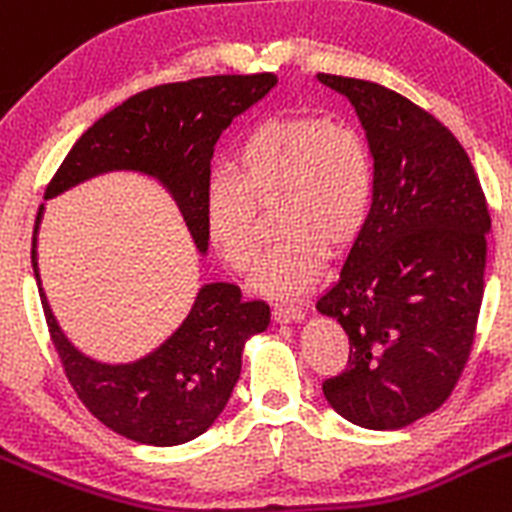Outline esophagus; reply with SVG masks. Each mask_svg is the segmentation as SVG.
I'll use <instances>...</instances> for the list:
<instances>
[{
	"instance_id": "34e87169",
	"label": "esophagus",
	"mask_w": 512,
	"mask_h": 512,
	"mask_svg": "<svg viewBox=\"0 0 512 512\" xmlns=\"http://www.w3.org/2000/svg\"><path fill=\"white\" fill-rule=\"evenodd\" d=\"M304 317V309L297 304H276L274 307V320L276 322H297Z\"/></svg>"
}]
</instances>
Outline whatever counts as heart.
Returning <instances> with one entry per match:
<instances>
[{"mask_svg": "<svg viewBox=\"0 0 512 512\" xmlns=\"http://www.w3.org/2000/svg\"><path fill=\"white\" fill-rule=\"evenodd\" d=\"M276 203L284 236L266 253L256 287L274 297L307 292L327 259L363 233L375 198L373 157L363 134L320 116H281L248 131L233 170L205 187V228L233 271L253 269L261 253L259 205Z\"/></svg>", "mask_w": 512, "mask_h": 512, "instance_id": "b5f03b06", "label": "heart"}]
</instances>
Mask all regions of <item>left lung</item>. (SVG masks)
I'll list each match as a JSON object with an SVG mask.
<instances>
[{
    "mask_svg": "<svg viewBox=\"0 0 512 512\" xmlns=\"http://www.w3.org/2000/svg\"><path fill=\"white\" fill-rule=\"evenodd\" d=\"M317 78L350 98L375 162L368 223L317 299L350 337L348 365L322 391L353 424L403 429L452 396L470 360L490 210L464 147L429 111L378 83Z\"/></svg>",
    "mask_w": 512,
    "mask_h": 512,
    "instance_id": "1",
    "label": "left lung"
}]
</instances>
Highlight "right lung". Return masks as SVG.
Returning a JSON list of instances; mask_svg holds the SVG:
<instances>
[{
	"label": "right lung",
	"mask_w": 512,
	"mask_h": 512,
	"mask_svg": "<svg viewBox=\"0 0 512 512\" xmlns=\"http://www.w3.org/2000/svg\"><path fill=\"white\" fill-rule=\"evenodd\" d=\"M274 86V73L203 75L126 98L83 131L45 187V198L101 172H147L175 195L192 238L205 251V187L215 142ZM32 269L40 281L35 238ZM40 302L50 340L83 406L121 437L154 447L190 442L218 419L241 375L243 342L271 322L266 302H246L233 284H208L162 348L137 363L106 365L70 345L42 287Z\"/></svg>",
	"instance_id": "right-lung-1"
}]
</instances>
